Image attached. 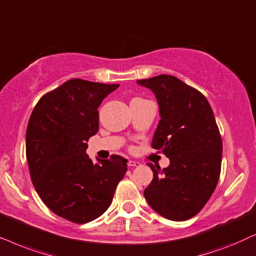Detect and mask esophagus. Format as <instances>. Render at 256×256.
I'll list each match as a JSON object with an SVG mask.
<instances>
[{
	"label": "esophagus",
	"instance_id": "obj_1",
	"mask_svg": "<svg viewBox=\"0 0 256 256\" xmlns=\"http://www.w3.org/2000/svg\"><path fill=\"white\" fill-rule=\"evenodd\" d=\"M128 166H134V168H137V166H140V162H134V160H130V162H128Z\"/></svg>",
	"mask_w": 256,
	"mask_h": 256
}]
</instances>
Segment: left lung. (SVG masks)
<instances>
[{
	"label": "left lung",
	"instance_id": "left-lung-1",
	"mask_svg": "<svg viewBox=\"0 0 256 256\" xmlns=\"http://www.w3.org/2000/svg\"><path fill=\"white\" fill-rule=\"evenodd\" d=\"M137 83L156 94L160 120L151 145L170 159L162 171L148 164L153 179L144 196L166 219L188 220L206 205L219 180L222 140L213 110L200 91L171 74Z\"/></svg>",
	"mask_w": 256,
	"mask_h": 256
}]
</instances>
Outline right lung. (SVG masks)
Instances as JSON below:
<instances>
[{
    "instance_id": "right-lung-1",
    "label": "right lung",
    "mask_w": 256,
    "mask_h": 256,
    "mask_svg": "<svg viewBox=\"0 0 256 256\" xmlns=\"http://www.w3.org/2000/svg\"><path fill=\"white\" fill-rule=\"evenodd\" d=\"M118 86L74 78L44 94L30 116L26 150L34 187L48 208L71 222L100 216L128 171L120 156L94 164L85 153L100 128L98 108Z\"/></svg>"
}]
</instances>
